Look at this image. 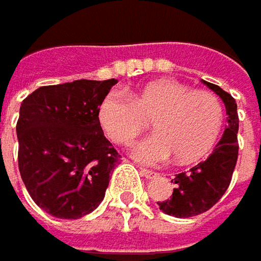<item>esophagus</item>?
Returning a JSON list of instances; mask_svg holds the SVG:
<instances>
[{
	"label": "esophagus",
	"mask_w": 261,
	"mask_h": 261,
	"mask_svg": "<svg viewBox=\"0 0 261 261\" xmlns=\"http://www.w3.org/2000/svg\"><path fill=\"white\" fill-rule=\"evenodd\" d=\"M141 174H142L144 177L147 178V179L156 178L159 175L158 172H153V171H150V169H144V168H141Z\"/></svg>",
	"instance_id": "34e87169"
}]
</instances>
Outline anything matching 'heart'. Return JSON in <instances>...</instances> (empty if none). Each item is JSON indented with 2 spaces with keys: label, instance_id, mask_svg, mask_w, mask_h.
Returning <instances> with one entry per match:
<instances>
[{
  "label": "heart",
  "instance_id": "obj_1",
  "mask_svg": "<svg viewBox=\"0 0 261 261\" xmlns=\"http://www.w3.org/2000/svg\"><path fill=\"white\" fill-rule=\"evenodd\" d=\"M98 119L105 135L117 144L132 141L153 120L156 134L130 145L141 163L158 165L172 154L179 163H193L214 148L224 110L214 93L163 79L144 84L130 96L111 90L99 103Z\"/></svg>",
  "mask_w": 261,
  "mask_h": 261
}]
</instances>
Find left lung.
Masks as SVG:
<instances>
[{
  "instance_id": "8db88e82",
  "label": "left lung",
  "mask_w": 261,
  "mask_h": 261,
  "mask_svg": "<svg viewBox=\"0 0 261 261\" xmlns=\"http://www.w3.org/2000/svg\"><path fill=\"white\" fill-rule=\"evenodd\" d=\"M221 98L226 107L227 127L215 145L210 158L193 166L187 172L177 174L172 179L177 187L171 199L158 202L159 208L168 215L178 218H189L202 214L213 208L226 193L238 160V105L230 93L220 86L203 82Z\"/></svg>"
}]
</instances>
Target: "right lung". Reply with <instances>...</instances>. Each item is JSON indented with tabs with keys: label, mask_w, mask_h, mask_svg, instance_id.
Masks as SVG:
<instances>
[{
	"label": "right lung",
	"mask_w": 261,
	"mask_h": 261,
	"mask_svg": "<svg viewBox=\"0 0 261 261\" xmlns=\"http://www.w3.org/2000/svg\"><path fill=\"white\" fill-rule=\"evenodd\" d=\"M116 83L43 86L20 105L19 171L32 200L47 214L77 220L102 202L120 156L103 135L98 110Z\"/></svg>",
	"instance_id": "obj_1"
}]
</instances>
